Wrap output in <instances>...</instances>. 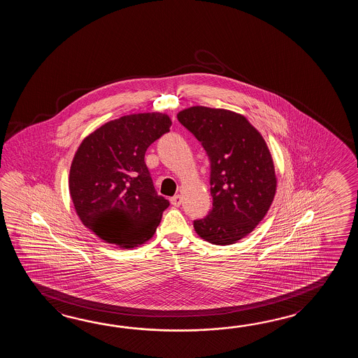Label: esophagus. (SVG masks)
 Instances as JSON below:
<instances>
[{"instance_id":"obj_1","label":"esophagus","mask_w":358,"mask_h":358,"mask_svg":"<svg viewBox=\"0 0 358 358\" xmlns=\"http://www.w3.org/2000/svg\"><path fill=\"white\" fill-rule=\"evenodd\" d=\"M170 202H171V205L174 206V207H179V206L182 205V196L176 194L174 197L170 198Z\"/></svg>"}]
</instances>
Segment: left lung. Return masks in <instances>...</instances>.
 Wrapping results in <instances>:
<instances>
[{"instance_id": "1", "label": "left lung", "mask_w": 358, "mask_h": 358, "mask_svg": "<svg viewBox=\"0 0 358 358\" xmlns=\"http://www.w3.org/2000/svg\"><path fill=\"white\" fill-rule=\"evenodd\" d=\"M176 116L211 165L213 208L194 221V230L208 243H236L251 234L274 201L278 179L266 141L244 115L225 108L192 106Z\"/></svg>"}]
</instances>
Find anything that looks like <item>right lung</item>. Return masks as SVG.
Returning a JSON list of instances; mask_svg holds the SVG:
<instances>
[{"label":"right lung","instance_id":"right-lung-1","mask_svg":"<svg viewBox=\"0 0 358 358\" xmlns=\"http://www.w3.org/2000/svg\"><path fill=\"white\" fill-rule=\"evenodd\" d=\"M171 124L162 113L125 115L78 147L69 173L70 197L84 227L103 242L130 250L155 234L169 201L156 193L145 153Z\"/></svg>","mask_w":358,"mask_h":358}]
</instances>
